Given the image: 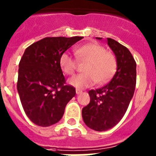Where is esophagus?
I'll return each mask as SVG.
<instances>
[{"mask_svg": "<svg viewBox=\"0 0 156 156\" xmlns=\"http://www.w3.org/2000/svg\"><path fill=\"white\" fill-rule=\"evenodd\" d=\"M76 94H81L82 90L81 89H76Z\"/></svg>", "mask_w": 156, "mask_h": 156, "instance_id": "obj_1", "label": "esophagus"}]
</instances>
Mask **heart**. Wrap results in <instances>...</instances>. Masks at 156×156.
Returning a JSON list of instances; mask_svg holds the SVG:
<instances>
[{
	"mask_svg": "<svg viewBox=\"0 0 156 156\" xmlns=\"http://www.w3.org/2000/svg\"><path fill=\"white\" fill-rule=\"evenodd\" d=\"M75 55L80 62H86L83 67V74L69 80L72 86L83 89L95 82L104 84L112 79L117 70V60L114 54L106 51L104 47L97 43H88L74 49ZM62 72L68 76L74 75L76 70V62L68 53H63L59 59Z\"/></svg>",
	"mask_w": 156,
	"mask_h": 156,
	"instance_id": "heart-1",
	"label": "heart"
}]
</instances>
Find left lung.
<instances>
[{"instance_id":"left-lung-1","label":"left lung","mask_w":156,"mask_h":156,"mask_svg":"<svg viewBox=\"0 0 156 156\" xmlns=\"http://www.w3.org/2000/svg\"><path fill=\"white\" fill-rule=\"evenodd\" d=\"M107 44L116 58L117 71L105 86L89 90L90 102L82 109L84 124L99 132L112 129L123 118L134 94L137 79L136 62L129 50L112 38H107Z\"/></svg>"}]
</instances>
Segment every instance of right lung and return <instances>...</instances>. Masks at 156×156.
<instances>
[{
	"label": "right lung",
	"mask_w": 156,
	"mask_h": 156,
	"mask_svg": "<svg viewBox=\"0 0 156 156\" xmlns=\"http://www.w3.org/2000/svg\"><path fill=\"white\" fill-rule=\"evenodd\" d=\"M83 37H45L28 46L19 65L17 89L31 121L41 127L56 124L76 89L66 84L60 57Z\"/></svg>",
	"instance_id": "right-lung-1"
}]
</instances>
